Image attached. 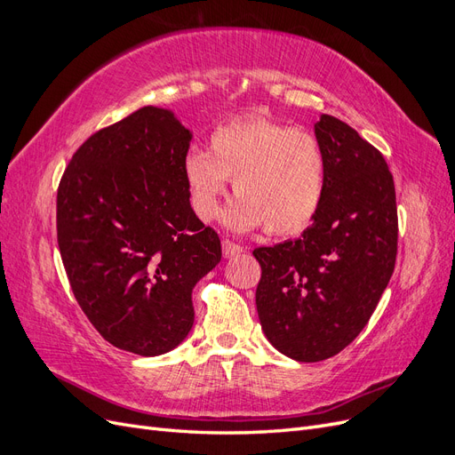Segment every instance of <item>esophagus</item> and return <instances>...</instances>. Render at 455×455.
<instances>
[{"label": "esophagus", "instance_id": "esophagus-1", "mask_svg": "<svg viewBox=\"0 0 455 455\" xmlns=\"http://www.w3.org/2000/svg\"><path fill=\"white\" fill-rule=\"evenodd\" d=\"M222 251H224V256H226V258H235V256H241V254L244 252V249H243L241 244L233 243V241H229V239H224V241H222Z\"/></svg>", "mask_w": 455, "mask_h": 455}]
</instances>
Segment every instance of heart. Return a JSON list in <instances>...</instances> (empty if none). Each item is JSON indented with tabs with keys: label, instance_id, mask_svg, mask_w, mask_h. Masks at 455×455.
Wrapping results in <instances>:
<instances>
[{
	"label": "heart",
	"instance_id": "obj_1",
	"mask_svg": "<svg viewBox=\"0 0 455 455\" xmlns=\"http://www.w3.org/2000/svg\"><path fill=\"white\" fill-rule=\"evenodd\" d=\"M211 154L191 149L184 178L201 220L218 214L229 178L239 199L228 224L239 231L266 226L271 235L307 228L326 189V156L315 134L284 123L251 117L228 123L211 134Z\"/></svg>",
	"mask_w": 455,
	"mask_h": 455
}]
</instances>
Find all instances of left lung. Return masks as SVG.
I'll use <instances>...</instances> for the list:
<instances>
[{"label":"left lung","mask_w":455,"mask_h":455,"mask_svg":"<svg viewBox=\"0 0 455 455\" xmlns=\"http://www.w3.org/2000/svg\"><path fill=\"white\" fill-rule=\"evenodd\" d=\"M326 156L319 212L299 239L259 246L256 309L275 349L319 363L370 321L396 259L393 174L381 151L332 116L315 125Z\"/></svg>","instance_id":"left-lung-1"}]
</instances>
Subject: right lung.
I'll return each instance as SVG.
<instances>
[{"instance_id":"1","label":"right lung","mask_w":455,"mask_h":455,"mask_svg":"<svg viewBox=\"0 0 455 455\" xmlns=\"http://www.w3.org/2000/svg\"><path fill=\"white\" fill-rule=\"evenodd\" d=\"M191 132L144 106L91 134L57 191V239L72 292L112 346L174 349L194 326L191 291L222 258L218 233L189 204Z\"/></svg>"}]
</instances>
